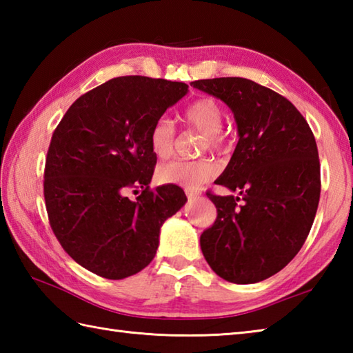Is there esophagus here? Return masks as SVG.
Returning <instances> with one entry per match:
<instances>
[{"label":"esophagus","mask_w":353,"mask_h":353,"mask_svg":"<svg viewBox=\"0 0 353 353\" xmlns=\"http://www.w3.org/2000/svg\"><path fill=\"white\" fill-rule=\"evenodd\" d=\"M185 192H186V197L191 199V200H192V199H197V197L200 196V194H201L200 191H194V190H186Z\"/></svg>","instance_id":"1"}]
</instances>
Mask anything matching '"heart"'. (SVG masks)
<instances>
[{"instance_id": "1", "label": "heart", "mask_w": 353, "mask_h": 353, "mask_svg": "<svg viewBox=\"0 0 353 353\" xmlns=\"http://www.w3.org/2000/svg\"><path fill=\"white\" fill-rule=\"evenodd\" d=\"M183 123L194 127L206 137L203 148L212 152H224L228 148V139L221 134L224 112L219 103L212 99H199L183 110ZM148 144L152 153L159 161H165L174 152L176 132L168 119L161 118L153 124L148 133ZM219 172L216 163L205 157L197 161H174L157 170V177L162 183L181 185L188 190H197L211 181Z\"/></svg>"}]
</instances>
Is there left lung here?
<instances>
[{
	"label": "left lung",
	"instance_id": "obj_1",
	"mask_svg": "<svg viewBox=\"0 0 353 353\" xmlns=\"http://www.w3.org/2000/svg\"><path fill=\"white\" fill-rule=\"evenodd\" d=\"M191 86L234 112L238 144L215 183L239 197L206 192L216 220L200 236L214 272L234 283L276 274L302 249L320 200L316 138L294 104L241 77L196 80Z\"/></svg>",
	"mask_w": 353,
	"mask_h": 353
}]
</instances>
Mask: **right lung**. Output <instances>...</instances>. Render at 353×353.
Returning <instances> with one entry per match:
<instances>
[{"label":"right lung","mask_w":353,"mask_h":353,"mask_svg":"<svg viewBox=\"0 0 353 353\" xmlns=\"http://www.w3.org/2000/svg\"><path fill=\"white\" fill-rule=\"evenodd\" d=\"M186 92L182 81L112 79L74 101L52 133L43 172L48 220L89 272L114 281L141 272L163 221L186 203L176 185L148 186L156 165L148 133ZM134 188L143 192L130 201L125 192Z\"/></svg>","instance_id":"right-lung-1"}]
</instances>
